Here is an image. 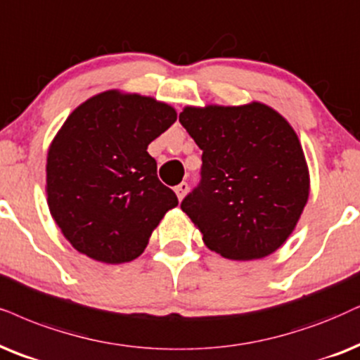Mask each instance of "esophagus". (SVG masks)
Listing matches in <instances>:
<instances>
[{"instance_id":"34e87169","label":"esophagus","mask_w":360,"mask_h":360,"mask_svg":"<svg viewBox=\"0 0 360 360\" xmlns=\"http://www.w3.org/2000/svg\"><path fill=\"white\" fill-rule=\"evenodd\" d=\"M188 189H189V184L188 183H181V184L176 186L174 191H176L177 198H179V201H183V198L186 195V193H188Z\"/></svg>"}]
</instances>
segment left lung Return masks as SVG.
Instances as JSON below:
<instances>
[{
  "label": "left lung",
  "instance_id": "obj_1",
  "mask_svg": "<svg viewBox=\"0 0 360 360\" xmlns=\"http://www.w3.org/2000/svg\"><path fill=\"white\" fill-rule=\"evenodd\" d=\"M179 122L202 149L201 181L181 209L204 244L233 261L279 249L309 198V171L297 134L262 103L184 108Z\"/></svg>",
  "mask_w": 360,
  "mask_h": 360
}]
</instances>
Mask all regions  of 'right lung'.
Wrapping results in <instances>:
<instances>
[{
	"label": "right lung",
	"mask_w": 360,
	"mask_h": 360,
	"mask_svg": "<svg viewBox=\"0 0 360 360\" xmlns=\"http://www.w3.org/2000/svg\"><path fill=\"white\" fill-rule=\"evenodd\" d=\"M177 115L169 104L111 89L68 116L48 151L53 219L81 254L106 264L143 254L174 191L158 179L148 146Z\"/></svg>",
	"instance_id": "obj_1"
}]
</instances>
